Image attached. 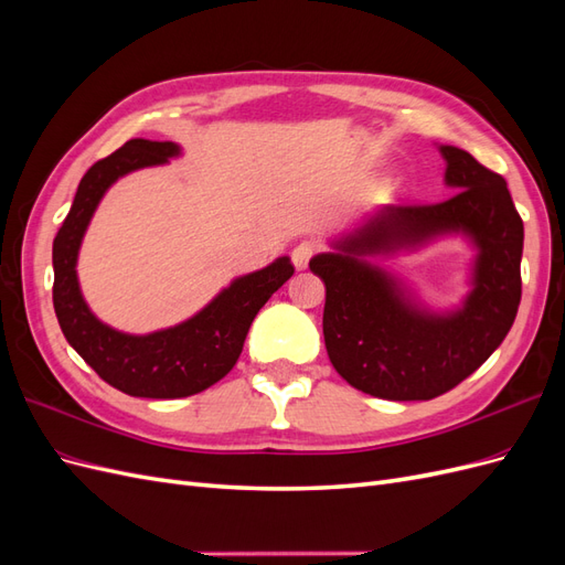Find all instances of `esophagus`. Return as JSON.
Masks as SVG:
<instances>
[{"mask_svg":"<svg viewBox=\"0 0 565 565\" xmlns=\"http://www.w3.org/2000/svg\"><path fill=\"white\" fill-rule=\"evenodd\" d=\"M318 254V245L311 243V241H303L299 243L295 249H292V262L299 270H303L306 266H309V262L313 259V256Z\"/></svg>","mask_w":565,"mask_h":565,"instance_id":"1","label":"esophagus"}]
</instances>
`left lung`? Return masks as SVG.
Wrapping results in <instances>:
<instances>
[{
  "instance_id": "obj_1",
  "label": "left lung",
  "mask_w": 565,
  "mask_h": 565,
  "mask_svg": "<svg viewBox=\"0 0 565 565\" xmlns=\"http://www.w3.org/2000/svg\"><path fill=\"white\" fill-rule=\"evenodd\" d=\"M452 195L436 204L384 207L318 254L324 282L322 334L334 370L353 388L384 401H431L465 382L498 349L521 303L523 221L507 181L467 150L440 146ZM465 232L479 254L462 309L431 315L364 256Z\"/></svg>"
}]
</instances>
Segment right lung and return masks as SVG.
Returning <instances> with one entry per match:
<instances>
[{"label": "right lung", "instance_id": "obj_1", "mask_svg": "<svg viewBox=\"0 0 565 565\" xmlns=\"http://www.w3.org/2000/svg\"><path fill=\"white\" fill-rule=\"evenodd\" d=\"M174 156L179 146L172 141L131 139L92 164L54 237V309L67 344L100 380L136 398H185L224 380L243 353L254 316L295 273L292 262L280 256L233 280L193 318L152 334H125L100 322L82 299L75 270L84 231L119 177Z\"/></svg>", "mask_w": 565, "mask_h": 565}]
</instances>
